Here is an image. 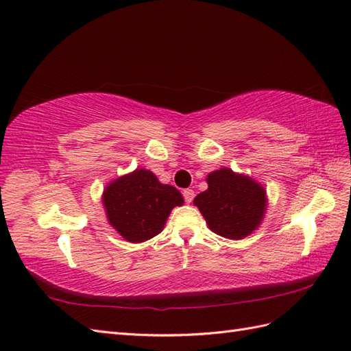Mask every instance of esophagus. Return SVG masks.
<instances>
[{"instance_id": "34e87169", "label": "esophagus", "mask_w": 351, "mask_h": 351, "mask_svg": "<svg viewBox=\"0 0 351 351\" xmlns=\"http://www.w3.org/2000/svg\"><path fill=\"white\" fill-rule=\"evenodd\" d=\"M182 195H184V199H185V202H187V204H190L191 200L195 199V191L190 190V189L184 190V191H182Z\"/></svg>"}]
</instances>
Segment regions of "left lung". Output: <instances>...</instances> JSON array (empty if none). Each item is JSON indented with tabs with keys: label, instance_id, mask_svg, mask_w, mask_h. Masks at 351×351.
<instances>
[{
	"label": "left lung",
	"instance_id": "1",
	"mask_svg": "<svg viewBox=\"0 0 351 351\" xmlns=\"http://www.w3.org/2000/svg\"><path fill=\"white\" fill-rule=\"evenodd\" d=\"M208 189L193 200L214 234L241 240L259 228L267 211L263 184L232 169L221 167L206 176Z\"/></svg>",
	"mask_w": 351,
	"mask_h": 351
}]
</instances>
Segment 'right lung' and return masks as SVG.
Wrapping results in <instances>:
<instances>
[{
  "mask_svg": "<svg viewBox=\"0 0 351 351\" xmlns=\"http://www.w3.org/2000/svg\"><path fill=\"white\" fill-rule=\"evenodd\" d=\"M110 226L123 240L143 243L158 235L175 206L184 205L180 190L161 184L151 170L136 169L116 178L102 193Z\"/></svg>",
  "mask_w": 351,
  "mask_h": 351,
  "instance_id": "right-lung-1",
  "label": "right lung"
}]
</instances>
